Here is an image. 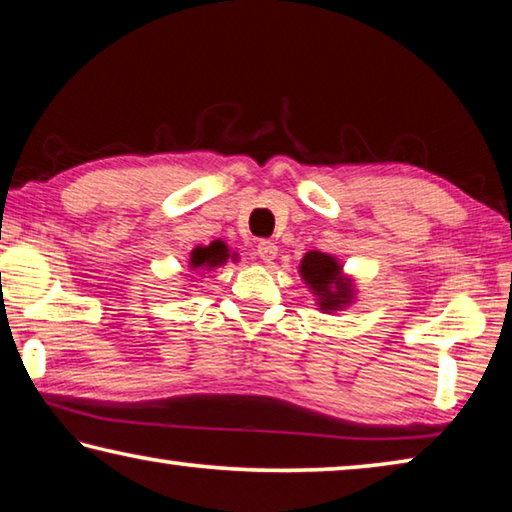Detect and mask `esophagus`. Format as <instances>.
I'll list each match as a JSON object with an SVG mask.
<instances>
[{
  "mask_svg": "<svg viewBox=\"0 0 512 512\" xmlns=\"http://www.w3.org/2000/svg\"><path fill=\"white\" fill-rule=\"evenodd\" d=\"M255 255L262 259V262H271V259H275L277 257V246L273 244V241H268V239H262L257 244V248H255Z\"/></svg>",
  "mask_w": 512,
  "mask_h": 512,
  "instance_id": "obj_1",
  "label": "esophagus"
}]
</instances>
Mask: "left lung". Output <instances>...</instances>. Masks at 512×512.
<instances>
[{
	"instance_id": "left-lung-1",
	"label": "left lung",
	"mask_w": 512,
	"mask_h": 512,
	"mask_svg": "<svg viewBox=\"0 0 512 512\" xmlns=\"http://www.w3.org/2000/svg\"><path fill=\"white\" fill-rule=\"evenodd\" d=\"M302 280L311 293L318 296V305L325 311H336L352 300V282L341 277V264L332 255L311 250L300 262Z\"/></svg>"
}]
</instances>
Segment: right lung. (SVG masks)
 Here are the masks:
<instances>
[{
	"instance_id": "add662e5",
	"label": "right lung",
	"mask_w": 512,
	"mask_h": 512,
	"mask_svg": "<svg viewBox=\"0 0 512 512\" xmlns=\"http://www.w3.org/2000/svg\"><path fill=\"white\" fill-rule=\"evenodd\" d=\"M228 259H235L230 253L228 246L223 241H212L210 246H198L192 250V259H189V266L192 268H203V271H212L216 266H223Z\"/></svg>"
}]
</instances>
